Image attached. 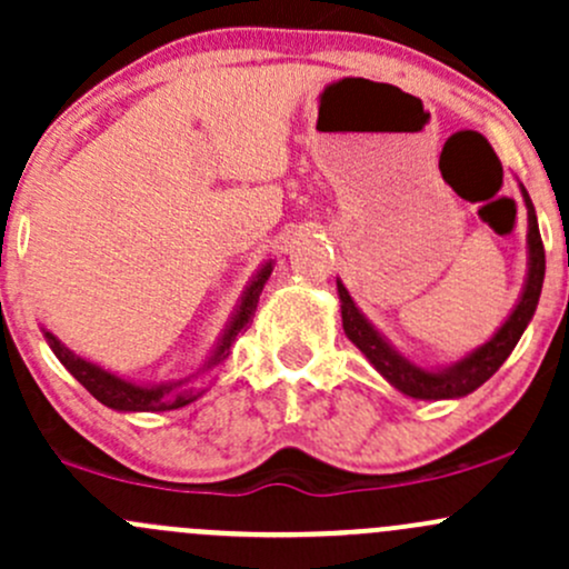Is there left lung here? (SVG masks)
Listing matches in <instances>:
<instances>
[{"instance_id":"1","label":"left lung","mask_w":569,"mask_h":569,"mask_svg":"<svg viewBox=\"0 0 569 569\" xmlns=\"http://www.w3.org/2000/svg\"><path fill=\"white\" fill-rule=\"evenodd\" d=\"M521 187L523 206H527V277H523L521 296H518L516 307L510 309V315L505 317L502 326L491 333V339L482 341L480 347L469 350L467 356L450 363L439 366H426L412 360L393 341L385 336L363 311L358 309V303L352 301V296L347 292V287L341 284V279H336V292H339V307H341V328H345L347 339L363 352L366 360L375 366L377 371L393 385L399 393L409 396V399L420 401H445V399H463L472 390H478L482 382L491 380L493 371L510 358V352L516 350L518 339H521L527 326L535 317L537 301H540L542 279H546V252H542L540 241V228H537V213L531 206L529 192Z\"/></svg>"}]
</instances>
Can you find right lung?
I'll use <instances>...</instances> for the list:
<instances>
[{"instance_id":"add662e5","label":"right lung","mask_w":569,"mask_h":569,"mask_svg":"<svg viewBox=\"0 0 569 569\" xmlns=\"http://www.w3.org/2000/svg\"><path fill=\"white\" fill-rule=\"evenodd\" d=\"M271 271H273V260L271 258L262 260L258 271L252 273V279H249L247 287H243L233 315H230V320L224 322L222 333H219V339L213 341L209 356H206L203 363H200L192 375L181 377V380H168V382L127 380V377L116 375V371L106 369V366L78 356L76 350H70V347H67L57 333L48 331L46 326H42V336H46L48 347H51L53 356L59 358V363H62L64 369L70 371V375L76 377V380L108 409H116V412H168V409H181L192 405V401H198L200 396L209 390V388H194L192 380H198V375H203V371H209L213 366L222 363V360H228L230 347H233L238 333L247 331L249 320H252L254 309H258L260 292L262 287H266L268 277H271Z\"/></svg>"}]
</instances>
